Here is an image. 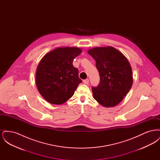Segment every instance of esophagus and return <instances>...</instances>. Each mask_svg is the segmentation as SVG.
<instances>
[{"mask_svg": "<svg viewBox=\"0 0 160 160\" xmlns=\"http://www.w3.org/2000/svg\"><path fill=\"white\" fill-rule=\"evenodd\" d=\"M83 83L85 84H88L89 83V79L84 80L83 81Z\"/></svg>", "mask_w": 160, "mask_h": 160, "instance_id": "1", "label": "esophagus"}]
</instances>
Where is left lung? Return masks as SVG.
<instances>
[{
	"mask_svg": "<svg viewBox=\"0 0 160 160\" xmlns=\"http://www.w3.org/2000/svg\"><path fill=\"white\" fill-rule=\"evenodd\" d=\"M96 61L99 84L92 87L93 98L105 107L116 106L129 91L132 72L127 58L113 47H94L88 51Z\"/></svg>",
	"mask_w": 160,
	"mask_h": 160,
	"instance_id": "left-lung-1",
	"label": "left lung"
}]
</instances>
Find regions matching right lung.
<instances>
[{
  "label": "right lung",
  "instance_id": "obj_1",
  "mask_svg": "<svg viewBox=\"0 0 160 160\" xmlns=\"http://www.w3.org/2000/svg\"><path fill=\"white\" fill-rule=\"evenodd\" d=\"M82 50L78 47H58L46 54L36 71L38 91L48 102L62 104L70 99L82 80L72 65Z\"/></svg>",
  "mask_w": 160,
  "mask_h": 160
}]
</instances>
